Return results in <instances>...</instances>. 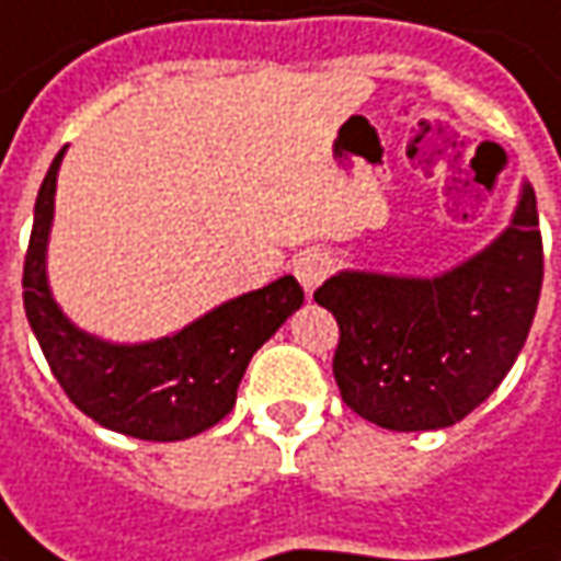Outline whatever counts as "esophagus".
<instances>
[{
    "mask_svg": "<svg viewBox=\"0 0 561 561\" xmlns=\"http://www.w3.org/2000/svg\"><path fill=\"white\" fill-rule=\"evenodd\" d=\"M332 272V256L330 253H323V250H305L296 256L293 262V274L299 277V284L302 289L311 296L314 289L327 280V274Z\"/></svg>",
    "mask_w": 561,
    "mask_h": 561,
    "instance_id": "esophagus-1",
    "label": "esophagus"
}]
</instances>
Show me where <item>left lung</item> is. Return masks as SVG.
Listing matches in <instances>:
<instances>
[{"instance_id":"obj_1","label":"left lung","mask_w":561,"mask_h":561,"mask_svg":"<svg viewBox=\"0 0 561 561\" xmlns=\"http://www.w3.org/2000/svg\"><path fill=\"white\" fill-rule=\"evenodd\" d=\"M543 243L523 183L510 226L434 277L332 274L314 302L339 320L332 376L360 419L385 431H439L504 381L538 311Z\"/></svg>"}]
</instances>
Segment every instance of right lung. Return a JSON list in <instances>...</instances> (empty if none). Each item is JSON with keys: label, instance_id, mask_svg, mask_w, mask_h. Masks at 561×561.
<instances>
[{"label": "right lung", "instance_id": "1", "mask_svg": "<svg viewBox=\"0 0 561 561\" xmlns=\"http://www.w3.org/2000/svg\"><path fill=\"white\" fill-rule=\"evenodd\" d=\"M57 152L38 188L33 234L23 262V308L54 378L88 419L115 434L176 443L229 415L247 363L299 311L305 293L293 274L216 305L183 330L152 342H110L64 314L48 284Z\"/></svg>", "mask_w": 561, "mask_h": 561}]
</instances>
